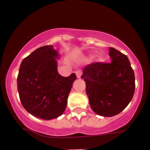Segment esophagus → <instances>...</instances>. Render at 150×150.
<instances>
[{
	"mask_svg": "<svg viewBox=\"0 0 150 150\" xmlns=\"http://www.w3.org/2000/svg\"><path fill=\"white\" fill-rule=\"evenodd\" d=\"M75 74H76L77 78L79 79V78H80L81 75H82V72L80 71V70H78V71H77L76 73H75Z\"/></svg>",
	"mask_w": 150,
	"mask_h": 150,
	"instance_id": "34e87169",
	"label": "esophagus"
}]
</instances>
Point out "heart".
<instances>
[{"instance_id": "b5f03b06", "label": "heart", "mask_w": 150, "mask_h": 150, "mask_svg": "<svg viewBox=\"0 0 150 150\" xmlns=\"http://www.w3.org/2000/svg\"><path fill=\"white\" fill-rule=\"evenodd\" d=\"M101 57V55L99 54V56H98V58H100ZM93 58H94V56H93V55H89V56H88V57L87 58V60H91V59H92Z\"/></svg>"}]
</instances>
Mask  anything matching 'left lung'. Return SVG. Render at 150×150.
<instances>
[{
  "mask_svg": "<svg viewBox=\"0 0 150 150\" xmlns=\"http://www.w3.org/2000/svg\"><path fill=\"white\" fill-rule=\"evenodd\" d=\"M111 63H94L83 69L90 107L101 116L111 117L126 108L135 88V74L125 55L109 48Z\"/></svg>",
  "mask_w": 150,
  "mask_h": 150,
  "instance_id": "8db88e82",
  "label": "left lung"
}]
</instances>
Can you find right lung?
<instances>
[{
	"instance_id": "obj_1",
	"label": "right lung",
	"mask_w": 150,
	"mask_h": 150,
	"mask_svg": "<svg viewBox=\"0 0 150 150\" xmlns=\"http://www.w3.org/2000/svg\"><path fill=\"white\" fill-rule=\"evenodd\" d=\"M61 55L52 45L44 46L24 58L18 76L20 101L26 111L44 120L61 116L67 106L75 73L63 77L58 73Z\"/></svg>"
}]
</instances>
